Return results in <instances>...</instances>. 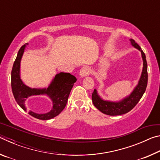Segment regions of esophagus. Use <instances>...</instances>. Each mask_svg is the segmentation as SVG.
<instances>
[{"label":"esophagus","instance_id":"1","mask_svg":"<svg viewBox=\"0 0 160 160\" xmlns=\"http://www.w3.org/2000/svg\"><path fill=\"white\" fill-rule=\"evenodd\" d=\"M90 68L88 66H84L80 70V75L81 77H85L90 73Z\"/></svg>","mask_w":160,"mask_h":160}]
</instances>
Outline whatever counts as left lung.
<instances>
[{
  "mask_svg": "<svg viewBox=\"0 0 160 160\" xmlns=\"http://www.w3.org/2000/svg\"><path fill=\"white\" fill-rule=\"evenodd\" d=\"M131 44L135 48L138 49L141 52L142 58L143 61V67L140 78L138 85L135 86L132 92L125 98L119 102H111L107 100H104L97 93L96 89H94L92 99L94 106L97 109L103 113L109 116H118L122 115L128 113L131 109H133L140 99H141L143 94L145 93L146 88L148 85V64L146 61V57L140 46L135 42L133 39H130Z\"/></svg>",
  "mask_w": 160,
  "mask_h": 160,
  "instance_id": "obj_1",
  "label": "left lung"
}]
</instances>
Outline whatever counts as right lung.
I'll return each mask as SVG.
<instances>
[{
  "mask_svg": "<svg viewBox=\"0 0 160 160\" xmlns=\"http://www.w3.org/2000/svg\"><path fill=\"white\" fill-rule=\"evenodd\" d=\"M26 44L19 50L13 64L11 72V87L13 96L22 109L27 112L25 102L29 97L34 95H47L53 103L50 112L37 113L29 111L28 113L40 120H48L58 116L66 107L68 99L76 78L68 72H60L55 75L47 88H31L22 82L20 78V62L25 51Z\"/></svg>",
  "mask_w": 160,
  "mask_h": 160,
  "instance_id": "add662e5",
  "label": "right lung"
}]
</instances>
